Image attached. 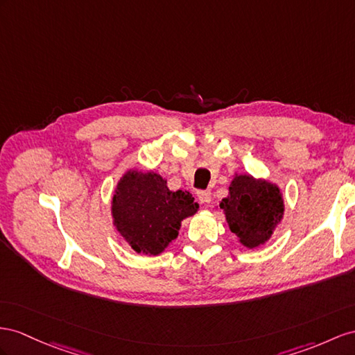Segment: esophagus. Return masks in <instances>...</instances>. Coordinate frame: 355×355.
<instances>
[{"instance_id": "obj_1", "label": "esophagus", "mask_w": 355, "mask_h": 355, "mask_svg": "<svg viewBox=\"0 0 355 355\" xmlns=\"http://www.w3.org/2000/svg\"><path fill=\"white\" fill-rule=\"evenodd\" d=\"M196 195H198L199 201H201L202 204L208 205V204L211 202V192H210V190H199Z\"/></svg>"}]
</instances>
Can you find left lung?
I'll list each match as a JSON object with an SVG mask.
<instances>
[{
  "label": "left lung",
  "mask_w": 355,
  "mask_h": 355,
  "mask_svg": "<svg viewBox=\"0 0 355 355\" xmlns=\"http://www.w3.org/2000/svg\"><path fill=\"white\" fill-rule=\"evenodd\" d=\"M219 207L231 232L249 249L259 248L270 240L285 211L280 189L252 175H235L230 195L222 199Z\"/></svg>",
  "instance_id": "left-lung-1"
}]
</instances>
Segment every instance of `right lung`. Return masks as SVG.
I'll return each instance as SVG.
<instances>
[{
	"label": "right lung",
	"mask_w": 355,
	"mask_h": 355,
	"mask_svg": "<svg viewBox=\"0 0 355 355\" xmlns=\"http://www.w3.org/2000/svg\"><path fill=\"white\" fill-rule=\"evenodd\" d=\"M198 208L187 190L172 192L156 172L130 169L118 181L111 211L116 231L130 248L156 257L177 239L181 222Z\"/></svg>",
	"instance_id": "obj_1"
}]
</instances>
